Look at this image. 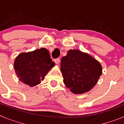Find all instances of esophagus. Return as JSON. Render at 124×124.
Instances as JSON below:
<instances>
[{
  "instance_id": "1",
  "label": "esophagus",
  "mask_w": 124,
  "mask_h": 124,
  "mask_svg": "<svg viewBox=\"0 0 124 124\" xmlns=\"http://www.w3.org/2000/svg\"><path fill=\"white\" fill-rule=\"evenodd\" d=\"M54 63H56V64H59L60 63V58H56L55 59V60H54Z\"/></svg>"
}]
</instances>
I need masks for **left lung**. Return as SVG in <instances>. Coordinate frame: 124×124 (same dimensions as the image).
I'll list each match as a JSON object with an SVG mask.
<instances>
[{"label": "left lung", "mask_w": 124, "mask_h": 124, "mask_svg": "<svg viewBox=\"0 0 124 124\" xmlns=\"http://www.w3.org/2000/svg\"><path fill=\"white\" fill-rule=\"evenodd\" d=\"M65 86L76 94L88 92L97 84L102 73L99 61L86 53L70 50L61 61Z\"/></svg>", "instance_id": "8db88e82"}]
</instances>
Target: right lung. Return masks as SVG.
<instances>
[{"instance_id":"right-lung-1","label":"right lung","mask_w":124,"mask_h":124,"mask_svg":"<svg viewBox=\"0 0 124 124\" xmlns=\"http://www.w3.org/2000/svg\"><path fill=\"white\" fill-rule=\"evenodd\" d=\"M54 65L48 50L42 48L18 54L14 61V70L22 83L34 87L41 83Z\"/></svg>"}]
</instances>
